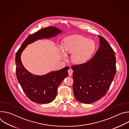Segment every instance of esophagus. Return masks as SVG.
<instances>
[{"label": "esophagus", "instance_id": "esophagus-1", "mask_svg": "<svg viewBox=\"0 0 129 129\" xmlns=\"http://www.w3.org/2000/svg\"><path fill=\"white\" fill-rule=\"evenodd\" d=\"M73 70L71 68H70L69 69H68V75L69 76H71L72 75V73H73Z\"/></svg>", "mask_w": 129, "mask_h": 129}]
</instances>
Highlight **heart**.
Here are the masks:
<instances>
[{"label": "heart", "instance_id": "b5f03b06", "mask_svg": "<svg viewBox=\"0 0 129 129\" xmlns=\"http://www.w3.org/2000/svg\"><path fill=\"white\" fill-rule=\"evenodd\" d=\"M62 48L66 53H72L71 59L73 62L76 64H83L88 61L94 52L95 45L94 41L87 39L83 36L75 35L66 38L63 43ZM60 50L64 57L65 52Z\"/></svg>", "mask_w": 129, "mask_h": 129}]
</instances>
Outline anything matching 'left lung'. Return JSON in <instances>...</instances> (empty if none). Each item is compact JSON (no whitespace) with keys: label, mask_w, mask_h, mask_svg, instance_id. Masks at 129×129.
<instances>
[{"label":"left lung","mask_w":129,"mask_h":129,"mask_svg":"<svg viewBox=\"0 0 129 129\" xmlns=\"http://www.w3.org/2000/svg\"><path fill=\"white\" fill-rule=\"evenodd\" d=\"M99 37L100 46L93 57L71 66L73 94L84 104L93 103L105 96L116 74L115 52L104 37Z\"/></svg>","instance_id":"8db88e82"}]
</instances>
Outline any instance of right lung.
Listing matches in <instances>:
<instances>
[{
  "mask_svg": "<svg viewBox=\"0 0 129 129\" xmlns=\"http://www.w3.org/2000/svg\"><path fill=\"white\" fill-rule=\"evenodd\" d=\"M62 33L59 28L48 26L29 36L17 51L15 57L16 74L17 80L27 97L33 102L40 104L52 102L56 97L57 89L68 75L69 67L52 71L43 76H36L29 72L23 66L21 53L27 45L36 40L49 38Z\"/></svg>",
  "mask_w": 129,
  "mask_h": 129,
  "instance_id": "obj_1",
  "label": "right lung"
}]
</instances>
